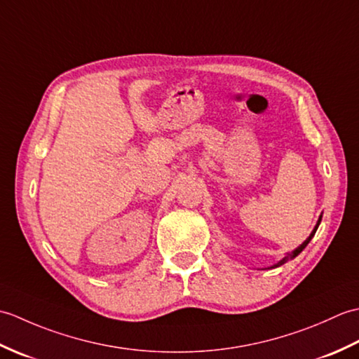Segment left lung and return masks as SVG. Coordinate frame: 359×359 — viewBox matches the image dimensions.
I'll return each mask as SVG.
<instances>
[{"instance_id":"obj_1","label":"left lung","mask_w":359,"mask_h":359,"mask_svg":"<svg viewBox=\"0 0 359 359\" xmlns=\"http://www.w3.org/2000/svg\"><path fill=\"white\" fill-rule=\"evenodd\" d=\"M321 219H323V216H319V219H318V222H316V225H315V228H313V231H311V233H310V236H309V238H307L306 241H304V242L301 243V245H299V247H297V248H294L293 251H290V253H287V255H285L284 257H282L279 262H276V264H274V265L269 266V269H276V266H280V265H284L285 262H288V261H292V259H294V257H296L297 255H299V253H301V251H302L304 248H306V247L309 245V242L311 241V238H313V236H315V233H316V230H318V226H319V224H321Z\"/></svg>"}]
</instances>
